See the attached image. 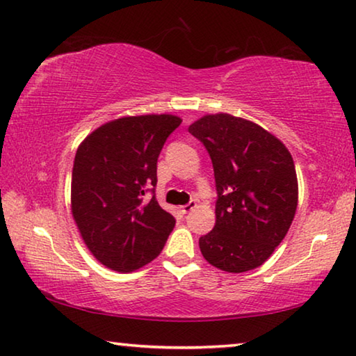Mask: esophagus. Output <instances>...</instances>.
<instances>
[{"mask_svg":"<svg viewBox=\"0 0 356 356\" xmlns=\"http://www.w3.org/2000/svg\"><path fill=\"white\" fill-rule=\"evenodd\" d=\"M195 207H196V201H190L185 206H180V211H182L184 213H188L190 211H193Z\"/></svg>","mask_w":356,"mask_h":356,"instance_id":"obj_1","label":"esophagus"}]
</instances>
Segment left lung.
I'll list each match as a JSON object with an SVG mask.
<instances>
[{
    "label": "left lung",
    "mask_w": 356,
    "mask_h": 356,
    "mask_svg": "<svg viewBox=\"0 0 356 356\" xmlns=\"http://www.w3.org/2000/svg\"><path fill=\"white\" fill-rule=\"evenodd\" d=\"M188 131L212 160L216 227L200 238L212 266L255 269L273 255L295 217L296 169L289 149L257 123L229 114L204 115Z\"/></svg>",
    "instance_id": "left-lung-1"
}]
</instances>
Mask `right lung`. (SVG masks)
<instances>
[{
  "label": "right lung",
  "instance_id": "obj_1",
  "mask_svg": "<svg viewBox=\"0 0 356 356\" xmlns=\"http://www.w3.org/2000/svg\"><path fill=\"white\" fill-rule=\"evenodd\" d=\"M180 123L169 114L122 117L79 145L71 180L72 217L88 250L104 266L129 273L165 247L176 218L155 198L156 161Z\"/></svg>",
  "mask_w": 356,
  "mask_h": 356
}]
</instances>
